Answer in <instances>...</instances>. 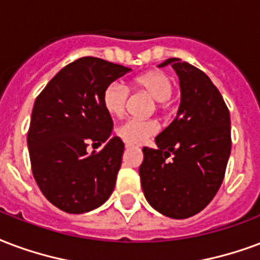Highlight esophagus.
Segmentation results:
<instances>
[{"label":"esophagus","mask_w":260,"mask_h":260,"mask_svg":"<svg viewBox=\"0 0 260 260\" xmlns=\"http://www.w3.org/2000/svg\"><path fill=\"white\" fill-rule=\"evenodd\" d=\"M125 146H126V147H134L135 145H131V143H125Z\"/></svg>","instance_id":"esophagus-1"}]
</instances>
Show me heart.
Masks as SVG:
<instances>
[{
  "instance_id": "b5f03b06",
  "label": "heart",
  "mask_w": 260,
  "mask_h": 260,
  "mask_svg": "<svg viewBox=\"0 0 260 260\" xmlns=\"http://www.w3.org/2000/svg\"><path fill=\"white\" fill-rule=\"evenodd\" d=\"M134 85L142 91L147 92L155 102H167L172 96L174 84L165 73L158 70L147 71L145 74H140L135 78ZM128 91L121 82H111L110 85L105 88L102 93V103L105 110L113 117H121L125 111ZM158 131V125L151 120H136L129 118L117 126V135L124 140L125 143L139 145L145 142L147 138L154 135Z\"/></svg>"
}]
</instances>
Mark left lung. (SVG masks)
<instances>
[{
  "label": "left lung",
  "instance_id": "left-lung-1",
  "mask_svg": "<svg viewBox=\"0 0 260 260\" xmlns=\"http://www.w3.org/2000/svg\"><path fill=\"white\" fill-rule=\"evenodd\" d=\"M171 64L180 85L175 120L157 138V149L143 147L139 168L146 200L159 213L186 219L208 205L223 182L232 138L230 113L209 77L178 57ZM169 155L171 161H167Z\"/></svg>",
  "mask_w": 260,
  "mask_h": 260
}]
</instances>
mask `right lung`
Instances as JSON below:
<instances>
[{
	"instance_id": "add662e5",
	"label": "right lung",
	"mask_w": 260,
	"mask_h": 260,
	"mask_svg": "<svg viewBox=\"0 0 260 260\" xmlns=\"http://www.w3.org/2000/svg\"><path fill=\"white\" fill-rule=\"evenodd\" d=\"M131 69L99 57L63 67L36 99L27 135L31 169L45 199L67 213L101 207L113 193L124 143L102 103L107 85ZM105 144L99 153L87 143Z\"/></svg>"
}]
</instances>
